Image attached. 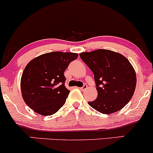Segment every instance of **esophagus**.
Masks as SVG:
<instances>
[{"mask_svg": "<svg viewBox=\"0 0 153 153\" xmlns=\"http://www.w3.org/2000/svg\"><path fill=\"white\" fill-rule=\"evenodd\" d=\"M87 89V85H85L83 86L82 87H80V90H82V91H85Z\"/></svg>", "mask_w": 153, "mask_h": 153, "instance_id": "34e87169", "label": "esophagus"}]
</instances>
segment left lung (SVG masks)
I'll return each mask as SVG.
<instances>
[{"label": "left lung", "instance_id": "1", "mask_svg": "<svg viewBox=\"0 0 153 153\" xmlns=\"http://www.w3.org/2000/svg\"><path fill=\"white\" fill-rule=\"evenodd\" d=\"M94 74L97 97L89 102L100 113L111 114L129 102L137 85L136 72L123 55L105 49L79 54Z\"/></svg>", "mask_w": 153, "mask_h": 153}]
</instances>
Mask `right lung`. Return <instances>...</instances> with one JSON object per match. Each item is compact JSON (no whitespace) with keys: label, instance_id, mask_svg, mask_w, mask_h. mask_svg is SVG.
<instances>
[{"label":"right lung","instance_id":"right-lung-1","mask_svg":"<svg viewBox=\"0 0 153 153\" xmlns=\"http://www.w3.org/2000/svg\"><path fill=\"white\" fill-rule=\"evenodd\" d=\"M78 53H48L28 63L21 77L22 95L25 103L37 114L51 116L64 105L70 91L64 86V73Z\"/></svg>","mask_w":153,"mask_h":153}]
</instances>
